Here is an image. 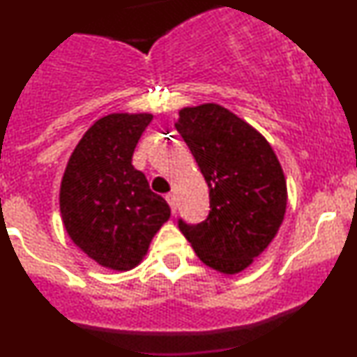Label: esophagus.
Instances as JSON below:
<instances>
[{
  "label": "esophagus",
  "instance_id": "esophagus-1",
  "mask_svg": "<svg viewBox=\"0 0 357 357\" xmlns=\"http://www.w3.org/2000/svg\"><path fill=\"white\" fill-rule=\"evenodd\" d=\"M166 202L169 203L171 211L176 213V196L173 195V192H169V195H166Z\"/></svg>",
  "mask_w": 357,
  "mask_h": 357
}]
</instances>
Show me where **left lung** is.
<instances>
[{"instance_id": "1", "label": "left lung", "mask_w": 357, "mask_h": 357, "mask_svg": "<svg viewBox=\"0 0 357 357\" xmlns=\"http://www.w3.org/2000/svg\"><path fill=\"white\" fill-rule=\"evenodd\" d=\"M181 134L210 188V215L178 227L199 260L221 273L245 270L275 238L287 208L284 171L268 141L218 104L179 110Z\"/></svg>"}]
</instances>
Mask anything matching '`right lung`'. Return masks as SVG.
Wrapping results in <instances>:
<instances>
[{
  "label": "right lung",
  "mask_w": 357,
  "mask_h": 357,
  "mask_svg": "<svg viewBox=\"0 0 357 357\" xmlns=\"http://www.w3.org/2000/svg\"><path fill=\"white\" fill-rule=\"evenodd\" d=\"M153 114H109L93 122L68 159L60 186L63 227L82 252L110 270L134 268L171 216L132 166Z\"/></svg>",
  "instance_id": "add662e5"
}]
</instances>
